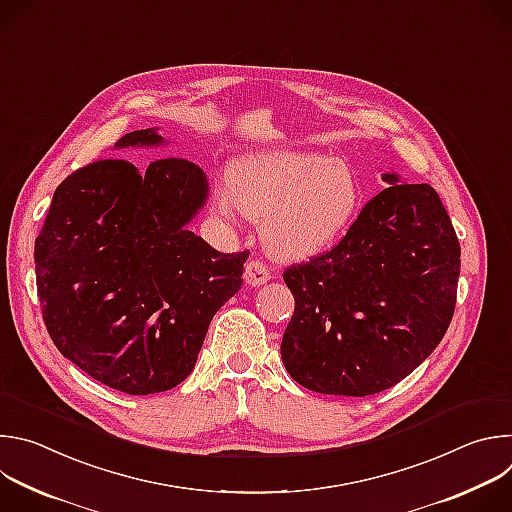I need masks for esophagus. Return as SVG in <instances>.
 I'll use <instances>...</instances> for the list:
<instances>
[{
    "label": "esophagus",
    "instance_id": "1",
    "mask_svg": "<svg viewBox=\"0 0 512 512\" xmlns=\"http://www.w3.org/2000/svg\"><path fill=\"white\" fill-rule=\"evenodd\" d=\"M243 279H245L247 285L259 287V285H263V283H267L271 279V273H269V269L261 261H249L245 265Z\"/></svg>",
    "mask_w": 512,
    "mask_h": 512
}]
</instances>
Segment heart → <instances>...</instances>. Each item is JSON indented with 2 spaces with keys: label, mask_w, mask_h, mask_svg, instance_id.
Masks as SVG:
<instances>
[{
  "label": "heart",
  "mask_w": 512,
  "mask_h": 512,
  "mask_svg": "<svg viewBox=\"0 0 512 512\" xmlns=\"http://www.w3.org/2000/svg\"><path fill=\"white\" fill-rule=\"evenodd\" d=\"M360 204V184L346 164L306 152L249 154L212 186V210L231 227L247 218L263 221V245L281 261H304L330 249Z\"/></svg>",
  "instance_id": "heart-1"
}]
</instances>
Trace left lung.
Listing matches in <instances>:
<instances>
[{
	"mask_svg": "<svg viewBox=\"0 0 512 512\" xmlns=\"http://www.w3.org/2000/svg\"><path fill=\"white\" fill-rule=\"evenodd\" d=\"M371 198L328 253L283 273L296 300L281 360L302 387L344 397L381 393L442 342L456 306L460 243L429 184Z\"/></svg>",
	"mask_w": 512,
	"mask_h": 512,
	"instance_id": "8db88e82",
	"label": "left lung"
}]
</instances>
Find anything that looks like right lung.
Instances as JSON below:
<instances>
[{"label": "right lung", "mask_w": 512, "mask_h": 512, "mask_svg": "<svg viewBox=\"0 0 512 512\" xmlns=\"http://www.w3.org/2000/svg\"><path fill=\"white\" fill-rule=\"evenodd\" d=\"M166 143L150 127L115 150ZM208 192L206 174L178 158L143 170L101 160L56 188L34 249L38 296L52 342L89 377L152 395L192 373L249 257L218 253L188 231Z\"/></svg>", "instance_id": "obj_1"}]
</instances>
